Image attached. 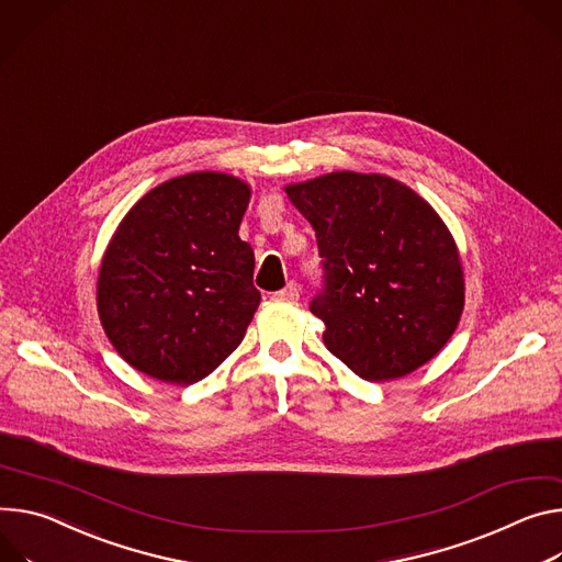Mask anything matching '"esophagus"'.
Instances as JSON below:
<instances>
[{
	"label": "esophagus",
	"instance_id": "34e87169",
	"mask_svg": "<svg viewBox=\"0 0 562 562\" xmlns=\"http://www.w3.org/2000/svg\"><path fill=\"white\" fill-rule=\"evenodd\" d=\"M276 295L282 297V300H297V297H300V289H297L295 282H289V284H286L282 291H278Z\"/></svg>",
	"mask_w": 562,
	"mask_h": 562
}]
</instances>
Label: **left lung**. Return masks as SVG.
<instances>
[{
  "label": "left lung",
  "mask_w": 562,
  "mask_h": 562,
  "mask_svg": "<svg viewBox=\"0 0 562 562\" xmlns=\"http://www.w3.org/2000/svg\"><path fill=\"white\" fill-rule=\"evenodd\" d=\"M325 260L312 314L353 374L394 381L426 366L464 310L459 248L430 203L387 175L329 172L284 186Z\"/></svg>",
  "instance_id": "8db88e82"
}]
</instances>
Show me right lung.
Masks as SVG:
<instances>
[{
    "label": "right lung",
    "mask_w": 562,
    "mask_h": 562,
    "mask_svg": "<svg viewBox=\"0 0 562 562\" xmlns=\"http://www.w3.org/2000/svg\"><path fill=\"white\" fill-rule=\"evenodd\" d=\"M250 186L201 170L145 192L98 269V318L134 370L190 385L220 368L258 312L255 255L239 239Z\"/></svg>",
    "instance_id": "obj_1"
}]
</instances>
